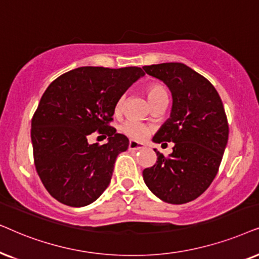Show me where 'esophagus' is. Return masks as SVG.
<instances>
[{
	"label": "esophagus",
	"instance_id": "obj_1",
	"mask_svg": "<svg viewBox=\"0 0 259 259\" xmlns=\"http://www.w3.org/2000/svg\"><path fill=\"white\" fill-rule=\"evenodd\" d=\"M144 148L143 143L136 142V141H130L129 142V150H141Z\"/></svg>",
	"mask_w": 259,
	"mask_h": 259
}]
</instances>
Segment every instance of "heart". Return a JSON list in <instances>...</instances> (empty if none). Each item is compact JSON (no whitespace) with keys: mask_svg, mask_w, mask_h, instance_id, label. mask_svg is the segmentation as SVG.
<instances>
[{"mask_svg":"<svg viewBox=\"0 0 259 259\" xmlns=\"http://www.w3.org/2000/svg\"><path fill=\"white\" fill-rule=\"evenodd\" d=\"M146 96L148 102L151 106L161 102H167V91H165L164 86L158 84V82H153V84H149L146 88ZM124 103V97H120V99L117 102L116 110L119 111L122 109ZM122 132L130 137V139L136 140V141H142L147 139L148 136L150 135L151 127L148 125H144V124H140L136 122H125L122 125Z\"/></svg>","mask_w":259,"mask_h":259,"instance_id":"obj_1","label":"heart"}]
</instances>
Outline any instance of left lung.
I'll use <instances>...</instances> for the list:
<instances>
[{
    "instance_id": "8db88e82",
    "label": "left lung",
    "mask_w": 259,
    "mask_h": 259,
    "mask_svg": "<svg viewBox=\"0 0 259 259\" xmlns=\"http://www.w3.org/2000/svg\"><path fill=\"white\" fill-rule=\"evenodd\" d=\"M143 70L163 81L173 99L170 117L153 142L174 143L168 157L154 149L157 161L143 170V180L162 201L186 204L201 195L218 173L229 140L223 102L214 86L187 65L163 63Z\"/></svg>"
}]
</instances>
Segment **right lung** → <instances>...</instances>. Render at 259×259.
I'll return each instance as SVG.
<instances>
[{"mask_svg": "<svg viewBox=\"0 0 259 259\" xmlns=\"http://www.w3.org/2000/svg\"><path fill=\"white\" fill-rule=\"evenodd\" d=\"M146 74L140 67L84 66L61 74L46 89L32 119L34 162L48 193L61 204L82 207L111 181L118 154L129 140L110 126L117 102ZM98 131L103 146L88 143Z\"/></svg>", "mask_w": 259, "mask_h": 259, "instance_id": "right-lung-1", "label": "right lung"}]
</instances>
